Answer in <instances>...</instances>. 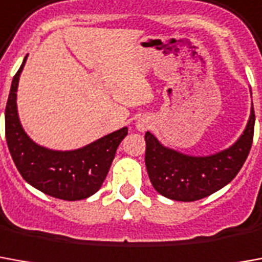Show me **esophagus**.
Here are the masks:
<instances>
[{
	"label": "esophagus",
	"instance_id": "1",
	"mask_svg": "<svg viewBox=\"0 0 262 262\" xmlns=\"http://www.w3.org/2000/svg\"><path fill=\"white\" fill-rule=\"evenodd\" d=\"M147 127H149L147 122H144V120H139V122H137V129L140 132L147 130Z\"/></svg>",
	"mask_w": 262,
	"mask_h": 262
}]
</instances>
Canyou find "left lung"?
<instances>
[{"mask_svg":"<svg viewBox=\"0 0 262 262\" xmlns=\"http://www.w3.org/2000/svg\"><path fill=\"white\" fill-rule=\"evenodd\" d=\"M255 115L251 112L241 136L230 147L207 156H191L167 147L146 132V169L153 187L170 200L195 201L219 191L237 176L250 153Z\"/></svg>","mask_w":262,"mask_h":262,"instance_id":"1","label":"left lung"}]
</instances>
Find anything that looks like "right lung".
Here are the masks:
<instances>
[{"instance_id": "obj_1", "label": "right lung", "mask_w": 262, "mask_h": 262, "mask_svg": "<svg viewBox=\"0 0 262 262\" xmlns=\"http://www.w3.org/2000/svg\"><path fill=\"white\" fill-rule=\"evenodd\" d=\"M27 56L12 79L5 107V137L12 160L24 180L42 193L68 201L88 199L105 182L127 127L74 150H54L35 143L24 130L16 106L18 83Z\"/></svg>"}]
</instances>
